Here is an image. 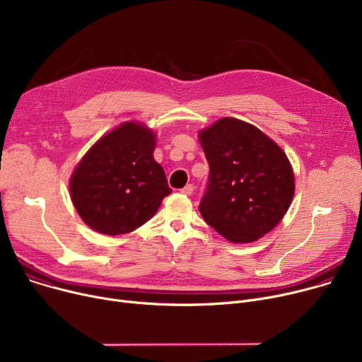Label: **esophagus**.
<instances>
[{
	"label": "esophagus",
	"instance_id": "34e87169",
	"mask_svg": "<svg viewBox=\"0 0 362 362\" xmlns=\"http://www.w3.org/2000/svg\"><path fill=\"white\" fill-rule=\"evenodd\" d=\"M182 194H185V196H191V194L194 192V185L192 184H187L182 189H181Z\"/></svg>",
	"mask_w": 362,
	"mask_h": 362
}]
</instances>
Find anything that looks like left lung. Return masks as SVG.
<instances>
[{
    "label": "left lung",
    "instance_id": "left-lung-1",
    "mask_svg": "<svg viewBox=\"0 0 362 362\" xmlns=\"http://www.w3.org/2000/svg\"><path fill=\"white\" fill-rule=\"evenodd\" d=\"M210 166L199 210L217 233L235 243L255 242L287 213L294 174L287 155L255 126L233 117L200 132Z\"/></svg>",
    "mask_w": 362,
    "mask_h": 362
}]
</instances>
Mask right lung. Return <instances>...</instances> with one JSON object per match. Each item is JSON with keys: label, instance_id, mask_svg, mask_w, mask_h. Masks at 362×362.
<instances>
[{"label": "right lung", "instance_id": "1", "mask_svg": "<svg viewBox=\"0 0 362 362\" xmlns=\"http://www.w3.org/2000/svg\"><path fill=\"white\" fill-rule=\"evenodd\" d=\"M153 151L152 130L127 122L82 158L69 188L78 214L91 229L110 236L129 233L158 211L171 188Z\"/></svg>", "mask_w": 362, "mask_h": 362}]
</instances>
